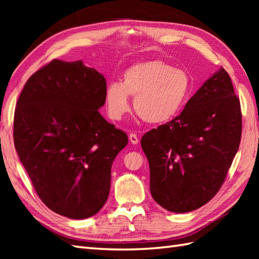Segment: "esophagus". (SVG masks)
Segmentation results:
<instances>
[{
  "label": "esophagus",
  "mask_w": 259,
  "mask_h": 259,
  "mask_svg": "<svg viewBox=\"0 0 259 259\" xmlns=\"http://www.w3.org/2000/svg\"><path fill=\"white\" fill-rule=\"evenodd\" d=\"M129 141L131 142V144L137 145L139 142V139H138V137H137L136 134H130L129 135Z\"/></svg>",
  "instance_id": "34e87169"
}]
</instances>
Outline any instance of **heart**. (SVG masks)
Instances as JSON below:
<instances>
[{
  "label": "heart",
  "mask_w": 259,
  "mask_h": 259,
  "mask_svg": "<svg viewBox=\"0 0 259 259\" xmlns=\"http://www.w3.org/2000/svg\"><path fill=\"white\" fill-rule=\"evenodd\" d=\"M191 92L192 81L185 69L150 60L126 69L121 83H109L104 101L109 117L121 120L130 110L129 96H134L136 112L148 123L161 124L184 109Z\"/></svg>",
  "instance_id": "heart-1"
}]
</instances>
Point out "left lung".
Returning a JSON list of instances; mask_svg holds the SVG:
<instances>
[{
	"mask_svg": "<svg viewBox=\"0 0 259 259\" xmlns=\"http://www.w3.org/2000/svg\"><path fill=\"white\" fill-rule=\"evenodd\" d=\"M240 138V102L221 68L178 117L141 138L153 199L172 212L205 205L224 184Z\"/></svg>",
	"mask_w": 259,
	"mask_h": 259,
	"instance_id": "obj_1",
	"label": "left lung"
}]
</instances>
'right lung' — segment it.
<instances>
[{"label":"right lung","instance_id":"add662e5","mask_svg":"<svg viewBox=\"0 0 259 259\" xmlns=\"http://www.w3.org/2000/svg\"><path fill=\"white\" fill-rule=\"evenodd\" d=\"M107 82L83 62L54 59L32 74L14 112V146L46 206L84 219L106 203L111 166L128 144L98 111Z\"/></svg>","mask_w":259,"mask_h":259}]
</instances>
